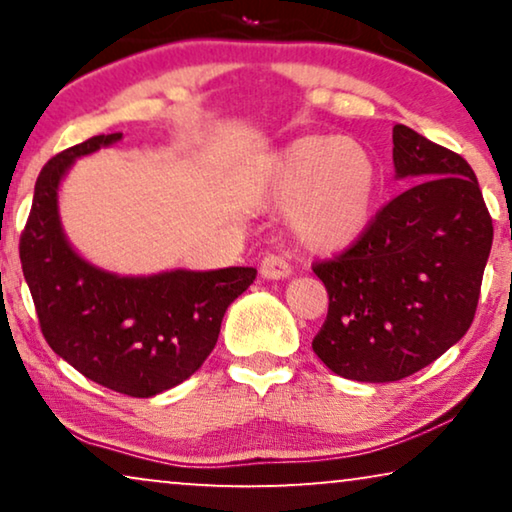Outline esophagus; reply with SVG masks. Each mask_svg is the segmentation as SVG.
Wrapping results in <instances>:
<instances>
[{
    "mask_svg": "<svg viewBox=\"0 0 512 512\" xmlns=\"http://www.w3.org/2000/svg\"><path fill=\"white\" fill-rule=\"evenodd\" d=\"M261 275L265 279H284L291 275V265L284 256L279 254H265L261 261Z\"/></svg>",
    "mask_w": 512,
    "mask_h": 512,
    "instance_id": "34e87169",
    "label": "esophagus"
}]
</instances>
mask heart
I'll list each match as a JSON object with an SVG mask.
<instances>
[{
  "label": "heart",
  "instance_id": "heart-1",
  "mask_svg": "<svg viewBox=\"0 0 512 512\" xmlns=\"http://www.w3.org/2000/svg\"><path fill=\"white\" fill-rule=\"evenodd\" d=\"M275 198L291 205L300 240L312 249H340L366 228L377 188V165L354 139L300 137L272 167Z\"/></svg>",
  "mask_w": 512,
  "mask_h": 512
}]
</instances>
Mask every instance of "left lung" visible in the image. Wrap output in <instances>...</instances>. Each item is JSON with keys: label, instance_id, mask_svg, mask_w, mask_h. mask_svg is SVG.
Returning <instances> with one entry per match:
<instances>
[{"label": "left lung", "instance_id": "obj_1", "mask_svg": "<svg viewBox=\"0 0 512 512\" xmlns=\"http://www.w3.org/2000/svg\"><path fill=\"white\" fill-rule=\"evenodd\" d=\"M398 177L415 181L356 240L312 263L328 314L312 349L335 375L403 380L464 338L478 310L494 226L473 167L394 125Z\"/></svg>", "mask_w": 512, "mask_h": 512}]
</instances>
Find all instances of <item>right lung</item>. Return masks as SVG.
Masks as SVG:
<instances>
[{
  "mask_svg": "<svg viewBox=\"0 0 512 512\" xmlns=\"http://www.w3.org/2000/svg\"><path fill=\"white\" fill-rule=\"evenodd\" d=\"M118 139L121 132L90 137L48 160L34 186L18 251L53 352L102 387L149 398L177 387L205 363L223 314L254 284L256 270L116 277L81 261L62 235L58 184L74 158Z\"/></svg>",
  "mask_w": 512,
  "mask_h": 512,
  "instance_id": "right-lung-1",
  "label": "right lung"
}]
</instances>
